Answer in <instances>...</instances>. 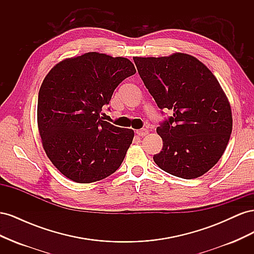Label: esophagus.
I'll use <instances>...</instances> for the list:
<instances>
[{
    "label": "esophagus",
    "instance_id": "1",
    "mask_svg": "<svg viewBox=\"0 0 254 254\" xmlns=\"http://www.w3.org/2000/svg\"><path fill=\"white\" fill-rule=\"evenodd\" d=\"M136 134L139 136H144L146 134H148V129L143 128V129H140V130H136Z\"/></svg>",
    "mask_w": 254,
    "mask_h": 254
}]
</instances>
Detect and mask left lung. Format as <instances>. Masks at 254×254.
<instances>
[{
    "mask_svg": "<svg viewBox=\"0 0 254 254\" xmlns=\"http://www.w3.org/2000/svg\"><path fill=\"white\" fill-rule=\"evenodd\" d=\"M133 60L159 108L173 112L157 128L163 147L153 161L183 179L209 172L227 148L233 122L216 77L201 61L184 53Z\"/></svg>",
    "mask_w": 254,
    "mask_h": 254,
    "instance_id": "obj_1",
    "label": "left lung"
}]
</instances>
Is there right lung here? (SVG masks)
Returning a JSON list of instances; mask_svg holds the SVG:
<instances>
[{
	"label": "right lung",
	"mask_w": 254,
	"mask_h": 254,
	"mask_svg": "<svg viewBox=\"0 0 254 254\" xmlns=\"http://www.w3.org/2000/svg\"><path fill=\"white\" fill-rule=\"evenodd\" d=\"M124 57L90 52L66 58L45 76L37 121L43 149L57 170L77 183L107 178L121 166L134 132L99 115L113 92L135 73Z\"/></svg>",
	"instance_id": "right-lung-1"
}]
</instances>
